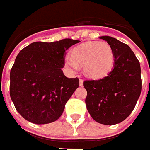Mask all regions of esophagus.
<instances>
[{
  "label": "esophagus",
  "instance_id": "esophagus-1",
  "mask_svg": "<svg viewBox=\"0 0 150 150\" xmlns=\"http://www.w3.org/2000/svg\"><path fill=\"white\" fill-rule=\"evenodd\" d=\"M79 85H80L81 87L83 86V79H79Z\"/></svg>",
  "mask_w": 150,
  "mask_h": 150
}]
</instances>
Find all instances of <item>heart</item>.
Here are the masks:
<instances>
[{
    "instance_id": "1",
    "label": "heart",
    "mask_w": 150,
    "mask_h": 150,
    "mask_svg": "<svg viewBox=\"0 0 150 150\" xmlns=\"http://www.w3.org/2000/svg\"><path fill=\"white\" fill-rule=\"evenodd\" d=\"M115 62L112 47L105 42H88L72 50L71 56L64 58V65L72 72L83 66L84 73L90 78L98 79L112 71Z\"/></svg>"
}]
</instances>
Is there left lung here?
I'll use <instances>...</instances> for the list:
<instances>
[{"label":"left lung","instance_id":"1","mask_svg":"<svg viewBox=\"0 0 150 150\" xmlns=\"http://www.w3.org/2000/svg\"><path fill=\"white\" fill-rule=\"evenodd\" d=\"M112 47L115 62L112 71L98 80H86L85 103L96 122L113 125L123 122L134 110L141 93V69L139 60L127 44L103 36Z\"/></svg>","mask_w":150,"mask_h":150}]
</instances>
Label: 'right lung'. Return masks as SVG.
<instances>
[{
    "instance_id": "obj_1",
    "label": "right lung",
    "mask_w": 150,
    "mask_h": 150,
    "mask_svg": "<svg viewBox=\"0 0 150 150\" xmlns=\"http://www.w3.org/2000/svg\"><path fill=\"white\" fill-rule=\"evenodd\" d=\"M78 40L36 42L21 50L10 73V96L16 111L36 124L60 118L65 104L79 86L78 78H67L66 51Z\"/></svg>"
}]
</instances>
